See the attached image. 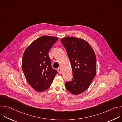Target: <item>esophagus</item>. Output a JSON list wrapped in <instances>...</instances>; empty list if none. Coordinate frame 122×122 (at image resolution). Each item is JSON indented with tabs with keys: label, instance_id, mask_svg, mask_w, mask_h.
Listing matches in <instances>:
<instances>
[{
	"label": "esophagus",
	"instance_id": "34e87169",
	"mask_svg": "<svg viewBox=\"0 0 122 122\" xmlns=\"http://www.w3.org/2000/svg\"><path fill=\"white\" fill-rule=\"evenodd\" d=\"M57 71H58V73H59V74H61V69L60 67H59V68L57 69Z\"/></svg>",
	"mask_w": 122,
	"mask_h": 122
}]
</instances>
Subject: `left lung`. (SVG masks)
Listing matches in <instances>:
<instances>
[{
	"instance_id": "obj_1",
	"label": "left lung",
	"mask_w": 122,
	"mask_h": 122,
	"mask_svg": "<svg viewBox=\"0 0 122 122\" xmlns=\"http://www.w3.org/2000/svg\"><path fill=\"white\" fill-rule=\"evenodd\" d=\"M70 60L73 78L65 84L71 94L79 95L90 85L96 74L97 60L95 52L86 41L81 39L67 37L61 39Z\"/></svg>"
}]
</instances>
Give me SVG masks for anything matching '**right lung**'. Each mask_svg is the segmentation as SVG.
Listing matches in <instances>:
<instances>
[{
  "label": "right lung",
  "mask_w": 122,
  "mask_h": 122,
  "mask_svg": "<svg viewBox=\"0 0 122 122\" xmlns=\"http://www.w3.org/2000/svg\"><path fill=\"white\" fill-rule=\"evenodd\" d=\"M58 39L51 36L41 37L33 41L24 53L23 72L30 85L38 92L48 89L57 73L52 68L48 53Z\"/></svg>",
  "instance_id": "right-lung-1"
}]
</instances>
